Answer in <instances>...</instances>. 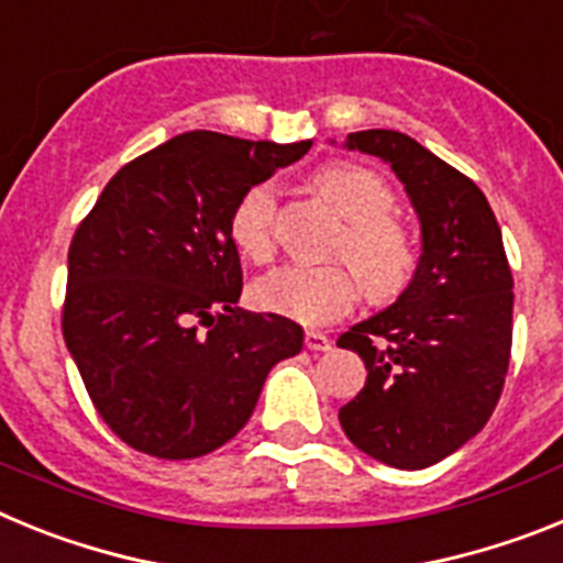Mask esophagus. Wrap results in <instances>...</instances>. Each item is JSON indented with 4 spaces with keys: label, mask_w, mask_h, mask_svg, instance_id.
<instances>
[{
    "label": "esophagus",
    "mask_w": 563,
    "mask_h": 563,
    "mask_svg": "<svg viewBox=\"0 0 563 563\" xmlns=\"http://www.w3.org/2000/svg\"><path fill=\"white\" fill-rule=\"evenodd\" d=\"M305 346L310 352H330L332 350V341L324 335V332H307V335H305Z\"/></svg>",
    "instance_id": "1"
}]
</instances>
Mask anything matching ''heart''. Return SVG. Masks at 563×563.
<instances>
[{
	"label": "heart",
	"mask_w": 563,
	"mask_h": 563,
	"mask_svg": "<svg viewBox=\"0 0 563 563\" xmlns=\"http://www.w3.org/2000/svg\"><path fill=\"white\" fill-rule=\"evenodd\" d=\"M318 191L341 211L350 225L338 242L346 265H285L256 278L251 301L262 312L321 327L343 318L361 298V282L372 298L386 301L406 287L415 271V245L409 231L389 213L395 191L380 174L357 163H330L316 174ZM276 188L256 183L236 200L228 233L236 251L251 262H267L276 247Z\"/></svg>",
	"instance_id": "b5f03b06"
}]
</instances>
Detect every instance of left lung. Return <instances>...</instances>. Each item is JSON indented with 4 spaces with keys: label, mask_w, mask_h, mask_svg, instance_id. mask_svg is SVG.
Instances as JSON below:
<instances>
[{
    "label": "left lung",
    "mask_w": 563,
    "mask_h": 563,
    "mask_svg": "<svg viewBox=\"0 0 563 563\" xmlns=\"http://www.w3.org/2000/svg\"><path fill=\"white\" fill-rule=\"evenodd\" d=\"M343 146L389 163L420 220L422 253L395 305L338 338L369 372L338 420L372 460L420 471L494 415L514 341V276L474 180L391 129L352 132Z\"/></svg>",
    "instance_id": "left-lung-1"
}]
</instances>
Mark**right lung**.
<instances>
[{
  "instance_id": "obj_1",
  "label": "right lung",
  "mask_w": 563,
  "mask_h": 563,
  "mask_svg": "<svg viewBox=\"0 0 563 563\" xmlns=\"http://www.w3.org/2000/svg\"><path fill=\"white\" fill-rule=\"evenodd\" d=\"M310 141L177 134L114 174L67 256L62 330L89 397L126 445L211 454L251 420L267 372L305 346L282 316L239 307L236 200Z\"/></svg>"
}]
</instances>
